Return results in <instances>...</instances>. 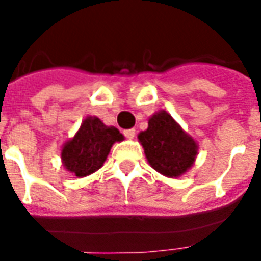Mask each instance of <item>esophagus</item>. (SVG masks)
<instances>
[{
	"mask_svg": "<svg viewBox=\"0 0 261 261\" xmlns=\"http://www.w3.org/2000/svg\"><path fill=\"white\" fill-rule=\"evenodd\" d=\"M123 134H124V137H126V138L133 139L135 137V130L134 128H128V130L123 131Z\"/></svg>",
	"mask_w": 261,
	"mask_h": 261,
	"instance_id": "esophagus-1",
	"label": "esophagus"
}]
</instances>
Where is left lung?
Wrapping results in <instances>:
<instances>
[{
  "label": "left lung",
  "mask_w": 261,
  "mask_h": 261,
  "mask_svg": "<svg viewBox=\"0 0 261 261\" xmlns=\"http://www.w3.org/2000/svg\"><path fill=\"white\" fill-rule=\"evenodd\" d=\"M138 139L150 167L167 177L186 173L198 154L194 138L182 131L167 111L153 115L147 130L139 133Z\"/></svg>",
  "instance_id": "left-lung-1"
}]
</instances>
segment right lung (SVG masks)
Returning <instances> with one entry per match:
<instances>
[{"label": "right lung", "instance_id": "obj_1", "mask_svg": "<svg viewBox=\"0 0 261 261\" xmlns=\"http://www.w3.org/2000/svg\"><path fill=\"white\" fill-rule=\"evenodd\" d=\"M123 139L118 128L107 127L96 116H88L74 137L63 145V167L77 177L89 176L102 167L112 145Z\"/></svg>", "mask_w": 261, "mask_h": 261}]
</instances>
